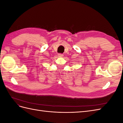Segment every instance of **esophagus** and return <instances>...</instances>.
I'll list each match as a JSON object with an SVG mask.
<instances>
[{
  "label": "esophagus",
  "instance_id": "obj_1",
  "mask_svg": "<svg viewBox=\"0 0 123 123\" xmlns=\"http://www.w3.org/2000/svg\"><path fill=\"white\" fill-rule=\"evenodd\" d=\"M58 57H62L63 56H64V55L62 54H58Z\"/></svg>",
  "mask_w": 123,
  "mask_h": 123
}]
</instances>
